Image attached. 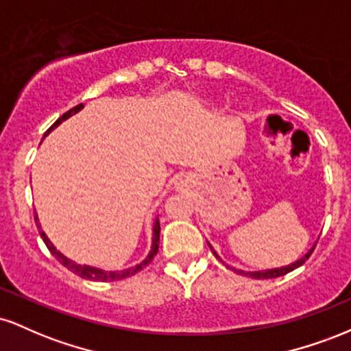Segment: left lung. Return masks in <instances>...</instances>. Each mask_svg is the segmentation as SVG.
Masks as SVG:
<instances>
[{"instance_id":"left-lung-1","label":"left lung","mask_w":351,"mask_h":351,"mask_svg":"<svg viewBox=\"0 0 351 351\" xmlns=\"http://www.w3.org/2000/svg\"><path fill=\"white\" fill-rule=\"evenodd\" d=\"M209 247H211V244H209ZM211 251H213V254H215V256L217 257V259H219V256H217L215 249L211 247ZM312 251H313V249H312ZM312 251H308L307 254H305L304 257H302V259L297 261V263H293V264H289V265H285V267H280V269H271V271H257V272H245V271H239V269H232V267H231V269H232V271H234V272H237V274H243V276L252 277V279H276V277L285 276V274L292 272L293 269L300 267V265L304 264L305 261L308 259V257H310V254H312ZM219 261H221V259H219ZM228 267H229V265H228Z\"/></svg>"}]
</instances>
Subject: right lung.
<instances>
[{
  "label": "right lung",
  "instance_id": "obj_1",
  "mask_svg": "<svg viewBox=\"0 0 351 351\" xmlns=\"http://www.w3.org/2000/svg\"><path fill=\"white\" fill-rule=\"evenodd\" d=\"M82 107H84L82 104H79V106L72 107L71 110H67L66 114H64L62 117H59V119L56 120V122L51 125V128L46 132V135L49 134L52 128H56L59 123H62L64 120L69 119L71 115L77 114V112H79ZM34 219H36V223H38V215H36ZM38 228H39V234H41L44 244L47 245V249H49V252L52 254V256H54L56 259H58L59 263L64 265V267H67L71 272L77 274L79 277H82V279H87V280H95V282H114V280L127 279V277L135 276L136 272L142 271L143 267H147V265L150 264L152 261H153V257L156 256V252H158V244H160V221H158V217H156L155 224H153V243H152V251H150V254H148V256H147V259L142 261V263H140V264H136L135 267L125 269V271H102V269L90 267V265H80V264L72 263L71 259H67V257L64 256V254H60V252L58 251V249H56L54 245H52V243H51L49 239H47V236L44 234V231L41 229V226H39V224H38Z\"/></svg>",
  "mask_w": 351,
  "mask_h": 351
}]
</instances>
